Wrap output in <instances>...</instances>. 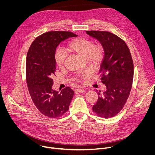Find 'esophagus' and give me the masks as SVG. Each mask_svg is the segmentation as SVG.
I'll return each instance as SVG.
<instances>
[{
	"instance_id": "1",
	"label": "esophagus",
	"mask_w": 155,
	"mask_h": 155,
	"mask_svg": "<svg viewBox=\"0 0 155 155\" xmlns=\"http://www.w3.org/2000/svg\"><path fill=\"white\" fill-rule=\"evenodd\" d=\"M75 91L77 92V93H84V92H85V90L83 89H76L75 90Z\"/></svg>"
}]
</instances>
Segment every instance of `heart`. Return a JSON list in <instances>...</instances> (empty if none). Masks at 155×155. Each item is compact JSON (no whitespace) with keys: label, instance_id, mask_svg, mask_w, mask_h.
Returning <instances> with one entry per match:
<instances>
[{"label":"heart","instance_id":"1","mask_svg":"<svg viewBox=\"0 0 155 155\" xmlns=\"http://www.w3.org/2000/svg\"><path fill=\"white\" fill-rule=\"evenodd\" d=\"M69 52L75 54L88 63L92 64H98L104 54V48L101 44H95L92 40L84 37H78L71 41L66 47ZM66 56L61 50H58L54 54V59L58 67L62 68L64 65ZM85 75L82 74L78 77V79L83 78Z\"/></svg>","mask_w":155,"mask_h":155}]
</instances>
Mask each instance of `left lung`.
Instances as JSON below:
<instances>
[{
    "label": "left lung",
    "instance_id": "8db88e82",
    "mask_svg": "<svg viewBox=\"0 0 155 155\" xmlns=\"http://www.w3.org/2000/svg\"><path fill=\"white\" fill-rule=\"evenodd\" d=\"M86 34L97 39L104 51L99 73L106 90L97 93L93 110L99 117L112 118L123 108L131 90L134 77L131 54L126 43L111 32L91 31Z\"/></svg>",
    "mask_w": 155,
    "mask_h": 155
}]
</instances>
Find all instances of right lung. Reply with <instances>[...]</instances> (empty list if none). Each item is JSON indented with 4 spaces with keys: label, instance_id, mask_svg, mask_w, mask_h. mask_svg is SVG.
<instances>
[{
    "label": "right lung",
    "instance_id": "right-lung-1",
    "mask_svg": "<svg viewBox=\"0 0 155 155\" xmlns=\"http://www.w3.org/2000/svg\"><path fill=\"white\" fill-rule=\"evenodd\" d=\"M78 35L71 32L51 31L37 37L28 52L26 81L34 104L45 116L56 118L68 111L74 92L69 87L61 93L52 88L55 75L54 54L59 44Z\"/></svg>",
    "mask_w": 155,
    "mask_h": 155
}]
</instances>
